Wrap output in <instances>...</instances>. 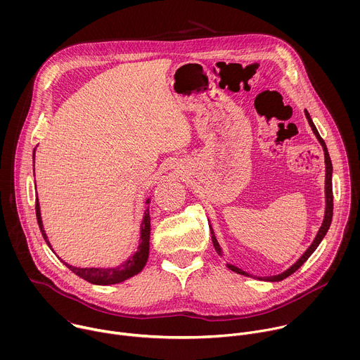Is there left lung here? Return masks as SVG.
<instances>
[{
    "instance_id": "1",
    "label": "left lung",
    "mask_w": 360,
    "mask_h": 360,
    "mask_svg": "<svg viewBox=\"0 0 360 360\" xmlns=\"http://www.w3.org/2000/svg\"><path fill=\"white\" fill-rule=\"evenodd\" d=\"M304 114H306V118H307V122H309V125H311V128H312V131H314V134L316 135V138H318V141L321 142V145H322V148H323V152H325V164H326V181H325V195H326V211H325V218H323V224H322V226H321V229H319V232H318V235H316V238L314 239V242H312V245L306 249V252L300 256V258L297 259V262L295 264V265H292L289 269H286L285 272H282L281 275H276V276H268V278H264L262 281H269V282H279V281H283L285 278H288V276H290L293 272H296L306 261H307V258H309V256L315 252V249L319 246V243L322 242V239L325 238V235H326V232H328V229H329V226H330V222H332V217H333V191H332V161H330V157H329V152H328V148H326V143H325V141L321 138V135H319V132H318V129H316V127H315V124L312 122V120H311V115H309V112L307 111H304ZM210 229H211V235H212V242H214V246H215V250L218 252V255H222V252H221V248H219V243H218V240H217V238H215V233H214V231H212V228H211V225H210ZM228 268L231 269V271H233V272H236V274H239V275H245V276H249V274H246V272H243L242 269H239V268H236V266H233V265H229L228 264ZM261 279V278H259Z\"/></svg>"
}]
</instances>
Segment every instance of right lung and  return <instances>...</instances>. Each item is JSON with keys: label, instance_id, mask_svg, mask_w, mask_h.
<instances>
[{"label": "right lung", "instance_id": "right-lung-1", "mask_svg": "<svg viewBox=\"0 0 360 360\" xmlns=\"http://www.w3.org/2000/svg\"><path fill=\"white\" fill-rule=\"evenodd\" d=\"M146 203H149V199L146 200ZM35 214H37V221H38V226L41 229V233L46 242V245L51 248L48 238L45 235L44 226H42V221H41V214H39V203H38V198L35 199ZM149 233H150V218H149V212L146 210L142 225H141V243L138 248V252H135L128 261H125L124 264H121L117 268H110V269H101V268H75L71 266L68 264L64 262V265L67 268H70V271H72L75 275H78L79 278L85 279L89 283L94 285H114V283H120L136 274H139L146 261H148V255H149ZM53 249V248H51Z\"/></svg>", "mask_w": 360, "mask_h": 360}]
</instances>
